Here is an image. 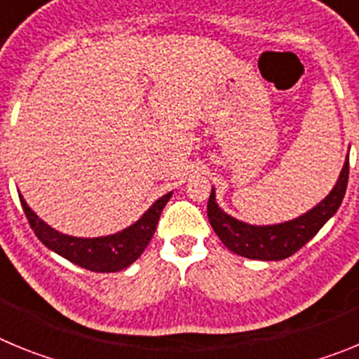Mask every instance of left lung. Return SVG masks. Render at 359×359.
<instances>
[{"mask_svg": "<svg viewBox=\"0 0 359 359\" xmlns=\"http://www.w3.org/2000/svg\"><path fill=\"white\" fill-rule=\"evenodd\" d=\"M347 182L348 158L341 169L340 180L327 198L298 219L273 226H252L230 217L217 207L215 192L212 189L207 205L208 221L224 246L237 255L259 259V261H282L309 243L318 233L320 228L336 214L344 201Z\"/></svg>", "mask_w": 359, "mask_h": 359, "instance_id": "left-lung-1", "label": "left lung"}]
</instances>
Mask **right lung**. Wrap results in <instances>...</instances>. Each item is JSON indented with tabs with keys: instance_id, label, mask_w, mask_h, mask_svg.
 <instances>
[{
	"instance_id": "right-lung-1",
	"label": "right lung",
	"mask_w": 359,
	"mask_h": 359,
	"mask_svg": "<svg viewBox=\"0 0 359 359\" xmlns=\"http://www.w3.org/2000/svg\"><path fill=\"white\" fill-rule=\"evenodd\" d=\"M170 196L172 192L161 196L133 226L126 228L115 236L95 237V239L69 237L53 230L28 208L27 201L21 196L19 199H21V207L27 215L28 224L44 246H48L50 250L81 268L98 271V273H111V271H120V269L128 268L144 253L149 241L154 236L158 219H160L161 210L170 199Z\"/></svg>"
}]
</instances>
